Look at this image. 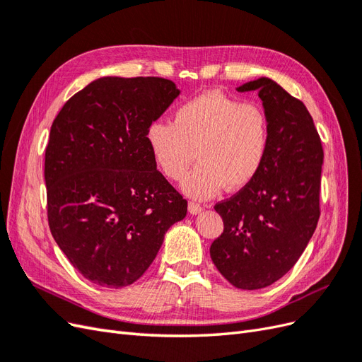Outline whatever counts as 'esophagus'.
<instances>
[{
  "label": "esophagus",
  "instance_id": "1",
  "mask_svg": "<svg viewBox=\"0 0 362 362\" xmlns=\"http://www.w3.org/2000/svg\"><path fill=\"white\" fill-rule=\"evenodd\" d=\"M204 210V206L201 204L196 202H189V213L190 214H199Z\"/></svg>",
  "mask_w": 362,
  "mask_h": 362
}]
</instances>
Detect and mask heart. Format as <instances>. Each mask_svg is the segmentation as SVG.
<instances>
[{
    "label": "heart",
    "instance_id": "obj_1",
    "mask_svg": "<svg viewBox=\"0 0 362 362\" xmlns=\"http://www.w3.org/2000/svg\"><path fill=\"white\" fill-rule=\"evenodd\" d=\"M270 141L264 108L221 92H205L181 104L172 125L152 122L146 144L164 177L180 181L194 154L201 163L182 181V190L194 199H206L226 185L237 190L257 177Z\"/></svg>",
    "mask_w": 362,
    "mask_h": 362
}]
</instances>
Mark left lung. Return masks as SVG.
Listing matches in <instances>:
<instances>
[{"label": "left lung", "instance_id": "1", "mask_svg": "<svg viewBox=\"0 0 362 362\" xmlns=\"http://www.w3.org/2000/svg\"><path fill=\"white\" fill-rule=\"evenodd\" d=\"M258 90L269 116L270 141L257 177L214 205L223 233L210 255L234 287L258 290L298 262L320 217L323 148L302 101L266 76L237 87Z\"/></svg>", "mask_w": 362, "mask_h": 362}]
</instances>
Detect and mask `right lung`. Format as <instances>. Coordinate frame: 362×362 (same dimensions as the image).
<instances>
[{"instance_id":"1","label":"right lung","mask_w":362,"mask_h":362,"mask_svg":"<svg viewBox=\"0 0 362 362\" xmlns=\"http://www.w3.org/2000/svg\"><path fill=\"white\" fill-rule=\"evenodd\" d=\"M180 95L158 76H103L63 105L45 151L51 234L100 287L136 282L187 201L157 170L146 129Z\"/></svg>"}]
</instances>
